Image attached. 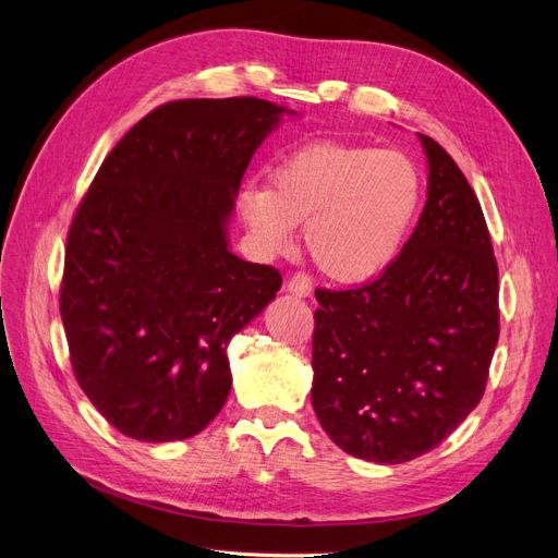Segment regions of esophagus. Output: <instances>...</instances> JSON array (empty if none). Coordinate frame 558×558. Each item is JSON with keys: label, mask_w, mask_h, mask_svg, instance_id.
I'll return each instance as SVG.
<instances>
[{"label": "esophagus", "mask_w": 558, "mask_h": 558, "mask_svg": "<svg viewBox=\"0 0 558 558\" xmlns=\"http://www.w3.org/2000/svg\"><path fill=\"white\" fill-rule=\"evenodd\" d=\"M286 291L298 295V298H307L314 291V281L305 272H295V275H291L289 281H286Z\"/></svg>", "instance_id": "1"}]
</instances>
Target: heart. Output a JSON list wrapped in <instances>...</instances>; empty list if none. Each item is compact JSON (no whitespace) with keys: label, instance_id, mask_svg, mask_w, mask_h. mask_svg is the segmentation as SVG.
<instances>
[{"label":"heart","instance_id":"1","mask_svg":"<svg viewBox=\"0 0 558 558\" xmlns=\"http://www.w3.org/2000/svg\"><path fill=\"white\" fill-rule=\"evenodd\" d=\"M424 181L410 156L367 144L316 142L286 158L272 189L246 185L240 214L265 253L293 244L305 223L310 256L342 283L379 277L408 242Z\"/></svg>","mask_w":558,"mask_h":558}]
</instances>
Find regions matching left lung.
<instances>
[{
  "instance_id": "8db88e82",
  "label": "left lung",
  "mask_w": 558,
  "mask_h": 558,
  "mask_svg": "<svg viewBox=\"0 0 558 558\" xmlns=\"http://www.w3.org/2000/svg\"><path fill=\"white\" fill-rule=\"evenodd\" d=\"M428 199L400 256L344 291L316 289L312 404L356 459L412 461L477 408L500 332L498 263L475 191L435 140Z\"/></svg>"
}]
</instances>
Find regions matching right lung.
I'll use <instances>...</instances> for the list:
<instances>
[{
  "mask_svg": "<svg viewBox=\"0 0 558 558\" xmlns=\"http://www.w3.org/2000/svg\"><path fill=\"white\" fill-rule=\"evenodd\" d=\"M283 107L177 99L99 167L66 232L60 316L74 377L132 440L197 435L230 393L228 342L281 289L226 240L242 177Z\"/></svg>",
  "mask_w": 558,
  "mask_h": 558,
  "instance_id": "1",
  "label": "right lung"
}]
</instances>
